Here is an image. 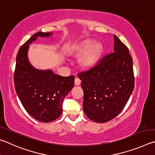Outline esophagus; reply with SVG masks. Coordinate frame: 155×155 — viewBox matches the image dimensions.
Wrapping results in <instances>:
<instances>
[{"label":"esophagus","instance_id":"obj_1","mask_svg":"<svg viewBox=\"0 0 155 155\" xmlns=\"http://www.w3.org/2000/svg\"><path fill=\"white\" fill-rule=\"evenodd\" d=\"M80 84H81V80L79 79V78H76L75 79V85L79 86Z\"/></svg>","mask_w":155,"mask_h":155}]
</instances>
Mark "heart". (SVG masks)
<instances>
[{"instance_id":"b5f03b06","label":"heart","mask_w":155,"mask_h":155,"mask_svg":"<svg viewBox=\"0 0 155 155\" xmlns=\"http://www.w3.org/2000/svg\"><path fill=\"white\" fill-rule=\"evenodd\" d=\"M104 45L101 42H94L91 39H86L73 46L71 54L75 58L82 57L80 66L84 70L93 68L101 58Z\"/></svg>"}]
</instances>
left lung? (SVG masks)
<instances>
[{
	"label": "left lung",
	"instance_id": "left-lung-1",
	"mask_svg": "<svg viewBox=\"0 0 155 155\" xmlns=\"http://www.w3.org/2000/svg\"><path fill=\"white\" fill-rule=\"evenodd\" d=\"M114 39V52L78 76L84 91V112L96 123H105L117 116L134 88L133 59L129 49L116 35Z\"/></svg>",
	"mask_w": 155,
	"mask_h": 155
}]
</instances>
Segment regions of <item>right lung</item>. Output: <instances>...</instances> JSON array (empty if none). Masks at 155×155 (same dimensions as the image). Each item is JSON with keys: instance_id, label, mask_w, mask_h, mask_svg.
Returning a JSON list of instances; mask_svg holds the SVG:
<instances>
[{"instance_id": "1", "label": "right lung", "mask_w": 155, "mask_h": 155, "mask_svg": "<svg viewBox=\"0 0 155 155\" xmlns=\"http://www.w3.org/2000/svg\"><path fill=\"white\" fill-rule=\"evenodd\" d=\"M52 32H38L21 46L16 56L14 85L16 93L32 118L43 123L58 118L62 112L65 96L74 86L75 77H62L51 69L40 70L30 63L29 45L37 37H49Z\"/></svg>"}]
</instances>
